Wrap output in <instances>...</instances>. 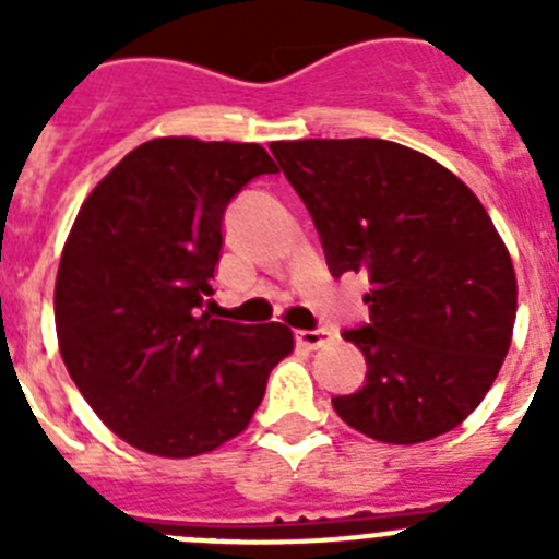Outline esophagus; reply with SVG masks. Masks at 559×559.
Masks as SVG:
<instances>
[{
    "mask_svg": "<svg viewBox=\"0 0 559 559\" xmlns=\"http://www.w3.org/2000/svg\"><path fill=\"white\" fill-rule=\"evenodd\" d=\"M335 338L333 330L328 328H316V330H296V341L308 349H319V347H328L330 341Z\"/></svg>",
    "mask_w": 559,
    "mask_h": 559,
    "instance_id": "34e87169",
    "label": "esophagus"
}]
</instances>
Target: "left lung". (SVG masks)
<instances>
[{"mask_svg":"<svg viewBox=\"0 0 559 559\" xmlns=\"http://www.w3.org/2000/svg\"><path fill=\"white\" fill-rule=\"evenodd\" d=\"M335 280L364 274L369 322L344 330L367 358L364 386L333 397L378 442L451 431L492 386L512 341L510 251L471 187L386 140L274 142Z\"/></svg>","mask_w":559,"mask_h":559,"instance_id":"8db88e82","label":"left lung"}]
</instances>
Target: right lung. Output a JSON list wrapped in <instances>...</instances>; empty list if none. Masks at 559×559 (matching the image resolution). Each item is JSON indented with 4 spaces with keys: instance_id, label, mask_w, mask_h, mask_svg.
<instances>
[{
    "instance_id": "right-lung-1",
    "label": "right lung",
    "mask_w": 559,
    "mask_h": 559,
    "mask_svg": "<svg viewBox=\"0 0 559 559\" xmlns=\"http://www.w3.org/2000/svg\"><path fill=\"white\" fill-rule=\"evenodd\" d=\"M276 173L254 142L165 136L133 147L92 190L63 246L56 330L69 378L128 445L170 459L215 451L249 426L285 324L204 313L224 212Z\"/></svg>"
}]
</instances>
